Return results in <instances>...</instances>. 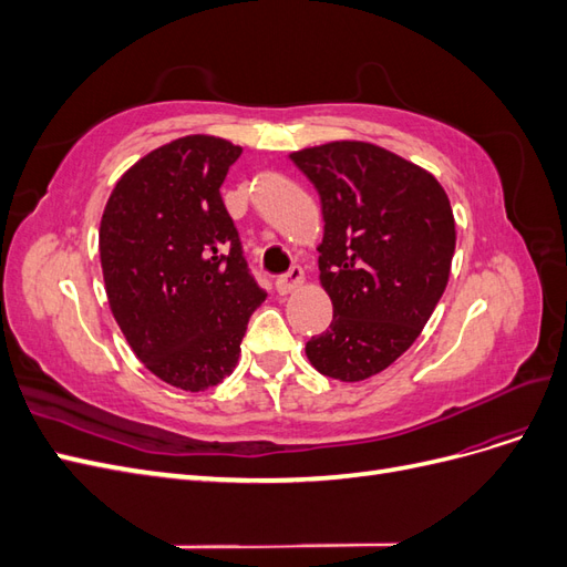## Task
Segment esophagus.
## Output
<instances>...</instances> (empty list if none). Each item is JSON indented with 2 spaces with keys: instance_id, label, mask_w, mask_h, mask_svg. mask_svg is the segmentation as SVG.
<instances>
[{
  "instance_id": "esophagus-1",
  "label": "esophagus",
  "mask_w": 567,
  "mask_h": 567,
  "mask_svg": "<svg viewBox=\"0 0 567 567\" xmlns=\"http://www.w3.org/2000/svg\"><path fill=\"white\" fill-rule=\"evenodd\" d=\"M300 284H302V269L300 267H290L284 274V277H279L277 281H274V288H277V293L286 296V293H290V290H296Z\"/></svg>"
}]
</instances>
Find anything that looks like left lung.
<instances>
[{
  "mask_svg": "<svg viewBox=\"0 0 567 567\" xmlns=\"http://www.w3.org/2000/svg\"><path fill=\"white\" fill-rule=\"evenodd\" d=\"M321 203V284L329 329L307 340L312 367L364 381L404 354L431 319L456 246L452 205L437 179L364 142L290 153Z\"/></svg>",
  "mask_w": 567,
  "mask_h": 567,
  "instance_id": "left-lung-1",
  "label": "left lung"
}]
</instances>
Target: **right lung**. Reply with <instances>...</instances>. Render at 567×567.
Segmentation results:
<instances>
[{
    "label": "right lung",
    "instance_id": "obj_1",
    "mask_svg": "<svg viewBox=\"0 0 567 567\" xmlns=\"http://www.w3.org/2000/svg\"><path fill=\"white\" fill-rule=\"evenodd\" d=\"M241 148L182 136L113 188L99 252L113 317L161 381L200 392L234 371L250 315L267 298L219 186Z\"/></svg>",
    "mask_w": 567,
    "mask_h": 567
}]
</instances>
